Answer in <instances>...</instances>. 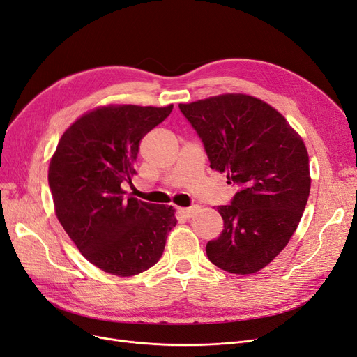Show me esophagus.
I'll return each instance as SVG.
<instances>
[{"label":"esophagus","mask_w":357,"mask_h":357,"mask_svg":"<svg viewBox=\"0 0 357 357\" xmlns=\"http://www.w3.org/2000/svg\"><path fill=\"white\" fill-rule=\"evenodd\" d=\"M178 214L183 218H190L192 214H193V208L192 206H189V208H178Z\"/></svg>","instance_id":"obj_1"}]
</instances>
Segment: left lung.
<instances>
[{
  "label": "left lung",
  "mask_w": 357,
  "mask_h": 357,
  "mask_svg": "<svg viewBox=\"0 0 357 357\" xmlns=\"http://www.w3.org/2000/svg\"><path fill=\"white\" fill-rule=\"evenodd\" d=\"M178 107L210 167L238 186L229 205L217 206L225 229L206 243V255L229 273H255L287 247L301 220L310 193L305 146L276 109L251 96Z\"/></svg>",
  "instance_id": "1"
}]
</instances>
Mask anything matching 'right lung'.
Masks as SVG:
<instances>
[{"label": "right lung", "instance_id": "obj_1", "mask_svg": "<svg viewBox=\"0 0 357 357\" xmlns=\"http://www.w3.org/2000/svg\"><path fill=\"white\" fill-rule=\"evenodd\" d=\"M173 105L107 106L81 116L61 136L48 168L56 215L81 254L103 272L134 276L161 258L177 225L173 206L139 201L131 183L139 143Z\"/></svg>", "mask_w": 357, "mask_h": 357}]
</instances>
